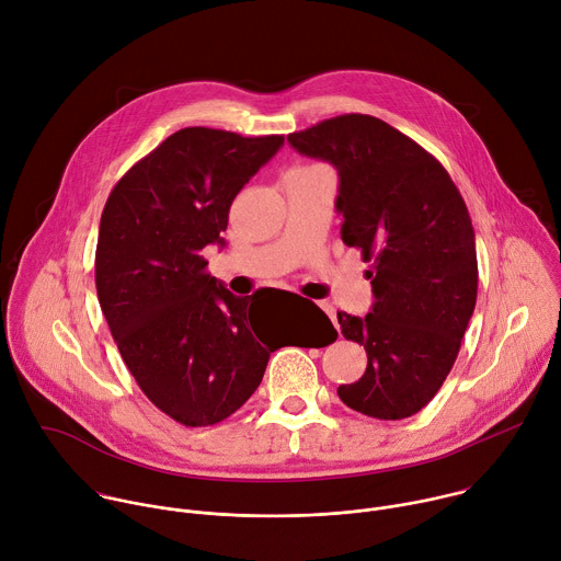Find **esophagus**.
Listing matches in <instances>:
<instances>
[{"label": "esophagus", "instance_id": "obj_1", "mask_svg": "<svg viewBox=\"0 0 561 561\" xmlns=\"http://www.w3.org/2000/svg\"><path fill=\"white\" fill-rule=\"evenodd\" d=\"M322 308H324V310H327V314L331 317V322L335 324V329H340V324H337V314H335V308H333L329 301H324V304H322Z\"/></svg>", "mask_w": 561, "mask_h": 561}]
</instances>
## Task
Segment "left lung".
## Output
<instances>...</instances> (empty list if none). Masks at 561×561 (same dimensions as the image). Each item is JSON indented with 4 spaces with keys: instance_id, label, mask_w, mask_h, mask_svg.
I'll return each mask as SVG.
<instances>
[{
    "instance_id": "1",
    "label": "left lung",
    "mask_w": 561,
    "mask_h": 561,
    "mask_svg": "<svg viewBox=\"0 0 561 561\" xmlns=\"http://www.w3.org/2000/svg\"><path fill=\"white\" fill-rule=\"evenodd\" d=\"M288 141L337 169L342 239L370 262L373 310L337 312L342 335L364 346L368 364L337 394L375 420L411 417L442 388L474 310L468 208L437 159L377 117H331Z\"/></svg>"
}]
</instances>
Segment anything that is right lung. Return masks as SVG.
Instances as JSON below:
<instances>
[{"mask_svg": "<svg viewBox=\"0 0 561 561\" xmlns=\"http://www.w3.org/2000/svg\"><path fill=\"white\" fill-rule=\"evenodd\" d=\"M282 144L284 135L182 128L115 184L102 213L95 286L108 329L141 392L191 428L242 409L279 348L202 251L221 242L232 199ZM317 314L335 342L331 319Z\"/></svg>", "mask_w": 561, "mask_h": 561, "instance_id": "add662e5", "label": "right lung"}]
</instances>
